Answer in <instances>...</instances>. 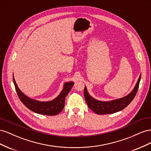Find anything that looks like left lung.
<instances>
[{
	"label": "left lung",
	"mask_w": 151,
	"mask_h": 151,
	"mask_svg": "<svg viewBox=\"0 0 151 151\" xmlns=\"http://www.w3.org/2000/svg\"><path fill=\"white\" fill-rule=\"evenodd\" d=\"M140 77L141 75L139 77L134 89L129 95L121 99L113 100V101L108 102L100 101L91 97L88 94V92L87 91L86 88L85 87L84 95L87 104H88V106L91 110H93L98 115L111 114L122 110L123 109L126 108L135 98L139 89Z\"/></svg>",
	"instance_id": "left-lung-1"
}]
</instances>
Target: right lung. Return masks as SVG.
Wrapping results in <instances>:
<instances>
[{
  "label": "right lung",
  "mask_w": 151,
  "mask_h": 151,
  "mask_svg": "<svg viewBox=\"0 0 151 151\" xmlns=\"http://www.w3.org/2000/svg\"><path fill=\"white\" fill-rule=\"evenodd\" d=\"M13 82L18 97L27 108L36 113L49 116L56 115L62 111L65 105V99L74 85L73 82L65 83L61 93L57 98L50 101L41 102L27 97L18 88L14 78Z\"/></svg>",
  "instance_id": "add662e5"
}]
</instances>
